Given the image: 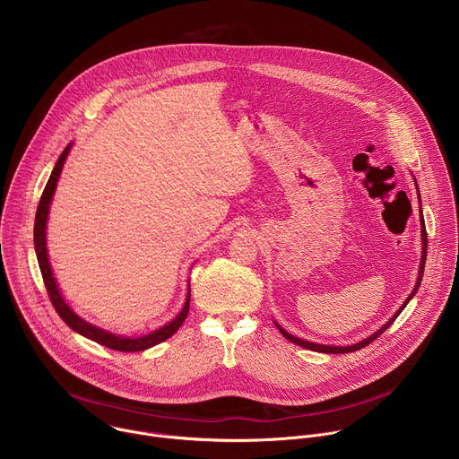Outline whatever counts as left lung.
Instances as JSON below:
<instances>
[{
  "label": "left lung",
  "instance_id": "obj_1",
  "mask_svg": "<svg viewBox=\"0 0 459 459\" xmlns=\"http://www.w3.org/2000/svg\"><path fill=\"white\" fill-rule=\"evenodd\" d=\"M416 181V178H414ZM416 188H418V183H416ZM418 195H420V188H418ZM420 223H421V261H420V271H418V280H416V285L412 289V292L409 294V298L403 301V305L394 312V316H392L385 325H381V329H377L376 333H372L368 338H363L361 342L358 343H352V345H347V347H340V345H323V343H312V342H307V340H301V338H296L292 336L290 333H287L283 326L274 319V325L278 326V331L283 334V338H287L289 342L303 347V349H308V351H316V352H325V354H347V352H354V351H359L363 347H367L370 342H374L377 336H381L388 326L394 323V319L402 314V310L407 307V303L414 298V294L418 292L420 285H421V280H423V271H425V261H427V230H425V223H423V214H421V198H420Z\"/></svg>",
  "mask_w": 459,
  "mask_h": 459
}]
</instances>
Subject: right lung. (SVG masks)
Returning <instances> with one entry per match:
<instances>
[{"mask_svg":"<svg viewBox=\"0 0 459 459\" xmlns=\"http://www.w3.org/2000/svg\"><path fill=\"white\" fill-rule=\"evenodd\" d=\"M73 149V143L67 145V149H65L61 152V156L57 158L54 169H52V174L47 181V186L41 194V200H39V205H38V211H36V221H34V248H36V257H38V264H39V271H41V276H43V281H45V287H47V292H48V298L56 308V312L59 314V317L67 323L71 329L82 336H85L87 340H92L103 347H108L112 351H119V352H140V351H147L165 340H169L179 326L181 323L185 321L186 314H188V307H190V281H188V287H186V296H185V303L181 307V310L176 314L174 319H170L169 323H165L163 326H160V329L149 333V334H143V336H123V334H114L110 331H105L101 329V326H96L92 325L91 321L83 319L82 316H78L71 305L67 303V299L63 298L59 287H57V281L54 278V273H52V267H50V261H48V248H47V221H48V212H50V204H52V198H54V192H56V186H57V179L61 176V170H63V165L65 161H67V156Z\"/></svg>","mask_w":459,"mask_h":459,"instance_id":"add662e5","label":"right lung"}]
</instances>
